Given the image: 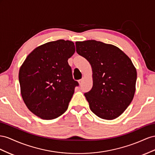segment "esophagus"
<instances>
[{"label":"esophagus","mask_w":155,"mask_h":155,"mask_svg":"<svg viewBox=\"0 0 155 155\" xmlns=\"http://www.w3.org/2000/svg\"><path fill=\"white\" fill-rule=\"evenodd\" d=\"M82 82H83V79H80V80L78 81V83H79V84L81 85L82 84Z\"/></svg>","instance_id":"esophagus-1"}]
</instances>
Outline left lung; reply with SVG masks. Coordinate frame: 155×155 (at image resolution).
Returning <instances> with one entry per match:
<instances>
[{"instance_id": "left-lung-1", "label": "left lung", "mask_w": 155, "mask_h": 155, "mask_svg": "<svg viewBox=\"0 0 155 155\" xmlns=\"http://www.w3.org/2000/svg\"><path fill=\"white\" fill-rule=\"evenodd\" d=\"M75 45L78 54L92 68L93 87L84 94L91 110L104 119L119 117L134 95L137 73L132 61L110 44L87 40Z\"/></svg>"}]
</instances>
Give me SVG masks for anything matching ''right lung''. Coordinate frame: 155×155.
I'll use <instances>...</instances> for the list:
<instances>
[{
	"label": "right lung",
	"instance_id": "obj_1",
	"mask_svg": "<svg viewBox=\"0 0 155 155\" xmlns=\"http://www.w3.org/2000/svg\"><path fill=\"white\" fill-rule=\"evenodd\" d=\"M74 52L73 42L59 39L35 48L21 65V95L36 116L48 120L67 110L74 88L79 86L68 61Z\"/></svg>",
	"mask_w": 155,
	"mask_h": 155
}]
</instances>
